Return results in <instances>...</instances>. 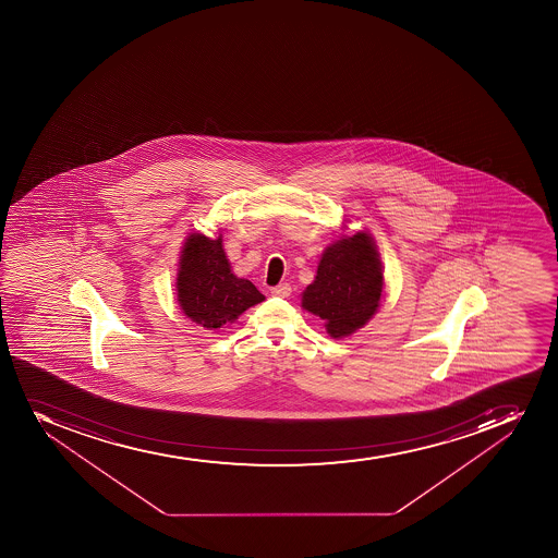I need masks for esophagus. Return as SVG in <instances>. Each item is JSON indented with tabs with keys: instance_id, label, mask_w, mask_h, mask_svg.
Returning a JSON list of instances; mask_svg holds the SVG:
<instances>
[{
	"instance_id": "obj_1",
	"label": "esophagus",
	"mask_w": 558,
	"mask_h": 558,
	"mask_svg": "<svg viewBox=\"0 0 558 558\" xmlns=\"http://www.w3.org/2000/svg\"><path fill=\"white\" fill-rule=\"evenodd\" d=\"M270 294L278 296V299H288L289 294H291V286L289 283H280V286L270 289Z\"/></svg>"
}]
</instances>
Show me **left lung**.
I'll return each mask as SVG.
<instances>
[{"mask_svg":"<svg viewBox=\"0 0 558 558\" xmlns=\"http://www.w3.org/2000/svg\"><path fill=\"white\" fill-rule=\"evenodd\" d=\"M381 289L380 254L371 234L360 231L324 251L315 282L302 294V307L320 316L332 338L349 337L373 318Z\"/></svg>","mask_w":558,"mask_h":558,"instance_id":"8db88e82","label":"left lung"}]
</instances>
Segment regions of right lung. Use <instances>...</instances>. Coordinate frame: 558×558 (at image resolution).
<instances>
[{
    "label": "right lung",
    "mask_w": 558,
    "mask_h": 558,
    "mask_svg": "<svg viewBox=\"0 0 558 558\" xmlns=\"http://www.w3.org/2000/svg\"><path fill=\"white\" fill-rule=\"evenodd\" d=\"M178 304L198 326L216 331L236 320L243 311L264 302L253 282L232 275L221 236L189 234L177 276Z\"/></svg>",
    "instance_id": "add662e5"
}]
</instances>
